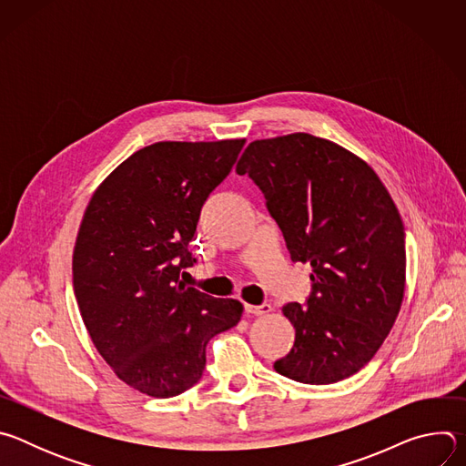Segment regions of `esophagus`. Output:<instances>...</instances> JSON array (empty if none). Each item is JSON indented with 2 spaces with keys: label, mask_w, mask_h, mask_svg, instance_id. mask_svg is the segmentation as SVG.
Wrapping results in <instances>:
<instances>
[{
  "label": "esophagus",
  "mask_w": 466,
  "mask_h": 466,
  "mask_svg": "<svg viewBox=\"0 0 466 466\" xmlns=\"http://www.w3.org/2000/svg\"><path fill=\"white\" fill-rule=\"evenodd\" d=\"M271 309H273V306H271V304H259V306H254V304H245V313H247V315H250V317L268 315Z\"/></svg>",
  "instance_id": "esophagus-1"
}]
</instances>
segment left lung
<instances>
[{
  "label": "left lung",
  "mask_w": 466,
  "mask_h": 466,
  "mask_svg": "<svg viewBox=\"0 0 466 466\" xmlns=\"http://www.w3.org/2000/svg\"><path fill=\"white\" fill-rule=\"evenodd\" d=\"M236 171L263 191L291 259L311 265L306 306H282L295 345L275 370L311 385L356 374L406 289L404 223L387 187L365 160L306 132L250 142Z\"/></svg>",
  "instance_id": "1"
}]
</instances>
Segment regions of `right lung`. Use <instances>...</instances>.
I'll return each mask as SVG.
<instances>
[{"instance_id": "add662e5", "label": "right lung", "mask_w": 466, "mask_h": 466, "mask_svg": "<svg viewBox=\"0 0 466 466\" xmlns=\"http://www.w3.org/2000/svg\"><path fill=\"white\" fill-rule=\"evenodd\" d=\"M245 140L157 142L121 162L94 191L74 248V291L101 358L153 398L203 376L207 345L236 326L243 304L178 279L207 197Z\"/></svg>"}]
</instances>
